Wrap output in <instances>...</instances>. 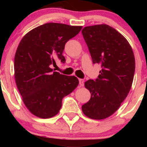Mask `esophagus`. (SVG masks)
<instances>
[{
	"mask_svg": "<svg viewBox=\"0 0 147 147\" xmlns=\"http://www.w3.org/2000/svg\"><path fill=\"white\" fill-rule=\"evenodd\" d=\"M79 85H80V86H84V79H79Z\"/></svg>",
	"mask_w": 147,
	"mask_h": 147,
	"instance_id": "obj_1",
	"label": "esophagus"
}]
</instances>
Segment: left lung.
I'll use <instances>...</instances> for the list:
<instances>
[{"label":"left lung","mask_w":147,"mask_h":147,"mask_svg":"<svg viewBox=\"0 0 147 147\" xmlns=\"http://www.w3.org/2000/svg\"><path fill=\"white\" fill-rule=\"evenodd\" d=\"M82 32L92 62L102 68L98 79L84 84L91 96L82 105V111L91 119H105L115 113L131 90L136 68L134 54L125 37L110 25L87 26Z\"/></svg>","instance_id":"1"}]
</instances>
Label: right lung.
<instances>
[{
	"instance_id": "obj_1",
	"label": "right lung",
	"mask_w": 147,
	"mask_h": 147,
	"mask_svg": "<svg viewBox=\"0 0 147 147\" xmlns=\"http://www.w3.org/2000/svg\"><path fill=\"white\" fill-rule=\"evenodd\" d=\"M82 28L45 23L30 30L20 41L14 57L15 81L23 103L34 115L42 119L56 115L62 99L78 86L75 76L53 72L50 66L57 58L65 61L62 55L65 43Z\"/></svg>"
}]
</instances>
